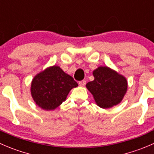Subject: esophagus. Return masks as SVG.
I'll return each instance as SVG.
<instances>
[{
	"instance_id": "1",
	"label": "esophagus",
	"mask_w": 154,
	"mask_h": 154,
	"mask_svg": "<svg viewBox=\"0 0 154 154\" xmlns=\"http://www.w3.org/2000/svg\"><path fill=\"white\" fill-rule=\"evenodd\" d=\"M86 81L84 80H81V81L79 82V85H80V86H84L85 85H86Z\"/></svg>"
}]
</instances>
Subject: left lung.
<instances>
[{"label": "left lung", "instance_id": "obj_1", "mask_svg": "<svg viewBox=\"0 0 154 154\" xmlns=\"http://www.w3.org/2000/svg\"><path fill=\"white\" fill-rule=\"evenodd\" d=\"M93 81L86 83V88L92 94L96 104L102 108L117 105L127 90V81L108 67H98L93 71Z\"/></svg>", "mask_w": 154, "mask_h": 154}]
</instances>
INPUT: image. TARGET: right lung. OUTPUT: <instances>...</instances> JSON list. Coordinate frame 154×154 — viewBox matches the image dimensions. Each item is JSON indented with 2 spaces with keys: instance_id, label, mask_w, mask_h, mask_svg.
Wrapping results in <instances>:
<instances>
[{
  "instance_id": "right-lung-1",
  "label": "right lung",
  "mask_w": 154,
  "mask_h": 154,
  "mask_svg": "<svg viewBox=\"0 0 154 154\" xmlns=\"http://www.w3.org/2000/svg\"><path fill=\"white\" fill-rule=\"evenodd\" d=\"M77 86L71 76L54 65L34 77L31 92L33 99L40 107L52 110L65 101L71 89Z\"/></svg>"
}]
</instances>
